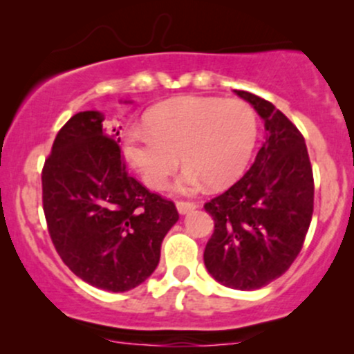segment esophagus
Listing matches in <instances>:
<instances>
[{
    "label": "esophagus",
    "instance_id": "1",
    "mask_svg": "<svg viewBox=\"0 0 354 354\" xmlns=\"http://www.w3.org/2000/svg\"><path fill=\"white\" fill-rule=\"evenodd\" d=\"M176 208H178V211H180V214H186L196 208V205H194V203H189V201H178Z\"/></svg>",
    "mask_w": 354,
    "mask_h": 354
}]
</instances>
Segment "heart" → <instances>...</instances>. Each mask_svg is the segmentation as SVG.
Wrapping results in <instances>:
<instances>
[{
  "label": "heart",
  "instance_id": "heart-1",
  "mask_svg": "<svg viewBox=\"0 0 354 354\" xmlns=\"http://www.w3.org/2000/svg\"><path fill=\"white\" fill-rule=\"evenodd\" d=\"M148 131L129 129L124 154L151 189H165L180 166L181 193H196L206 183L230 185L245 171L256 141V116L245 101L218 98L169 100L149 113Z\"/></svg>",
  "mask_w": 354,
  "mask_h": 354
}]
</instances>
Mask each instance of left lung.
Instances as JSON below:
<instances>
[{
    "instance_id": "1",
    "label": "left lung",
    "mask_w": 354,
    "mask_h": 354,
    "mask_svg": "<svg viewBox=\"0 0 354 354\" xmlns=\"http://www.w3.org/2000/svg\"><path fill=\"white\" fill-rule=\"evenodd\" d=\"M234 93L263 118L266 135L245 176L205 205L214 219L205 266L218 283L253 291L279 278L301 251L315 183L298 128L270 101Z\"/></svg>"
}]
</instances>
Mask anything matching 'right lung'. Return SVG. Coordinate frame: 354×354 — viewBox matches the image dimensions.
Listing matches in <instances>:
<instances>
[{"mask_svg":"<svg viewBox=\"0 0 354 354\" xmlns=\"http://www.w3.org/2000/svg\"><path fill=\"white\" fill-rule=\"evenodd\" d=\"M120 129L104 124L100 111L76 113L56 135L41 174L44 216L61 259L83 281L113 293L151 276L180 219L173 201L129 176Z\"/></svg>","mask_w":354,"mask_h":354,"instance_id":"1","label":"right lung"}]
</instances>
